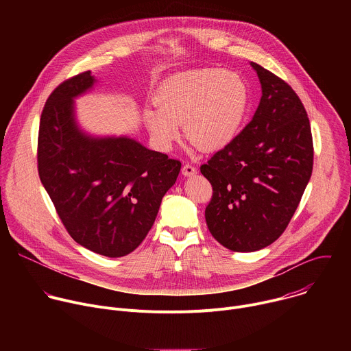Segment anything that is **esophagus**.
<instances>
[{
    "mask_svg": "<svg viewBox=\"0 0 351 351\" xmlns=\"http://www.w3.org/2000/svg\"><path fill=\"white\" fill-rule=\"evenodd\" d=\"M182 173H183L184 176H187V178H190V176L197 175V169H195L193 165L186 164V165H183V168H182Z\"/></svg>",
    "mask_w": 351,
    "mask_h": 351,
    "instance_id": "34e87169",
    "label": "esophagus"
}]
</instances>
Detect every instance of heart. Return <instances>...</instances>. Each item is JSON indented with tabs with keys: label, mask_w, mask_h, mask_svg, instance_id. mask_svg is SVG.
I'll return each mask as SVG.
<instances>
[{
	"label": "heart",
	"mask_w": 351,
	"mask_h": 351,
	"mask_svg": "<svg viewBox=\"0 0 351 351\" xmlns=\"http://www.w3.org/2000/svg\"><path fill=\"white\" fill-rule=\"evenodd\" d=\"M250 103L245 80L236 72L198 68L165 79L156 95L158 110L147 108L144 122L162 147L183 125L184 136L203 152H217L237 136Z\"/></svg>",
	"instance_id": "heart-1"
}]
</instances>
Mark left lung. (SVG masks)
I'll return each instance as SVG.
<instances>
[{
	"instance_id": "1",
	"label": "left lung",
	"mask_w": 351,
	"mask_h": 351,
	"mask_svg": "<svg viewBox=\"0 0 351 351\" xmlns=\"http://www.w3.org/2000/svg\"><path fill=\"white\" fill-rule=\"evenodd\" d=\"M263 95L250 122L202 165L213 184L211 234L232 252H257L287 228L313 172L310 121L294 90L256 62Z\"/></svg>"
}]
</instances>
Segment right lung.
Here are the masks:
<instances>
[{"instance_id": "obj_1", "label": "right lung", "mask_w": 351, "mask_h": 351, "mask_svg": "<svg viewBox=\"0 0 351 351\" xmlns=\"http://www.w3.org/2000/svg\"><path fill=\"white\" fill-rule=\"evenodd\" d=\"M90 71L61 83L40 118V180L72 239L110 258L132 253L152 229L182 164L128 136H91L76 121L75 98Z\"/></svg>"}]
</instances>
